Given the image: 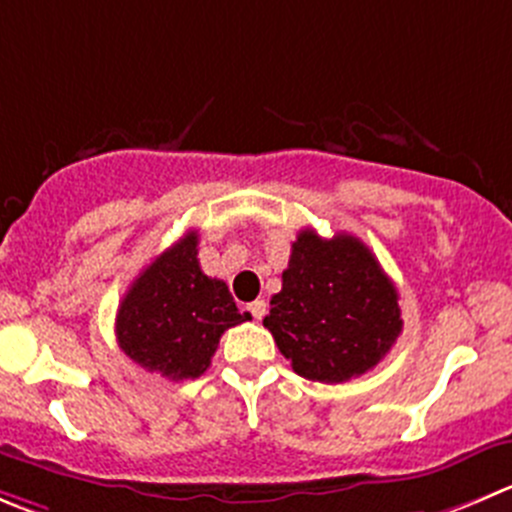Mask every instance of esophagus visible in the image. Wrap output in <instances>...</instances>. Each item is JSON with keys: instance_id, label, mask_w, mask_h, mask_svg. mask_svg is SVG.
<instances>
[{"instance_id": "1", "label": "esophagus", "mask_w": 512, "mask_h": 512, "mask_svg": "<svg viewBox=\"0 0 512 512\" xmlns=\"http://www.w3.org/2000/svg\"><path fill=\"white\" fill-rule=\"evenodd\" d=\"M246 309H248V314L253 316V319L259 321V319H264V314H266V301L264 299H256V301H251V304H248Z\"/></svg>"}]
</instances>
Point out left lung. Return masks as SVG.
I'll list each match as a JSON object with an SVG mask.
<instances>
[{
    "instance_id": "obj_1",
    "label": "left lung",
    "mask_w": 512,
    "mask_h": 512,
    "mask_svg": "<svg viewBox=\"0 0 512 512\" xmlns=\"http://www.w3.org/2000/svg\"><path fill=\"white\" fill-rule=\"evenodd\" d=\"M399 294L359 238L316 236L291 243L281 291L264 326L299 377L337 384L377 367L402 334Z\"/></svg>"
}]
</instances>
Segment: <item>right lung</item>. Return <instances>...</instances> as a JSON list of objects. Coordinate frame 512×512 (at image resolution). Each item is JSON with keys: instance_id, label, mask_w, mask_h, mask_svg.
Instances as JSON below:
<instances>
[{"instance_id": "right-lung-1", "label": "right lung", "mask_w": 512, "mask_h": 512, "mask_svg": "<svg viewBox=\"0 0 512 512\" xmlns=\"http://www.w3.org/2000/svg\"><path fill=\"white\" fill-rule=\"evenodd\" d=\"M248 319V311L236 309L226 281L203 274L198 233L188 231L130 284L115 334L135 364L180 382L201 377L221 334Z\"/></svg>"}]
</instances>
